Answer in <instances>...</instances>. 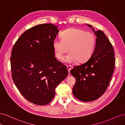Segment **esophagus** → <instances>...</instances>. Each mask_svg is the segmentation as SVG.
<instances>
[{"label": "esophagus", "mask_w": 125, "mask_h": 125, "mask_svg": "<svg viewBox=\"0 0 125 125\" xmlns=\"http://www.w3.org/2000/svg\"><path fill=\"white\" fill-rule=\"evenodd\" d=\"M67 69L68 70L69 73H70V71L71 69V66H69V65H67Z\"/></svg>", "instance_id": "34e87169"}]
</instances>
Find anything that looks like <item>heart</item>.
Segmentation results:
<instances>
[{
	"label": "heart",
	"instance_id": "1",
	"mask_svg": "<svg viewBox=\"0 0 125 125\" xmlns=\"http://www.w3.org/2000/svg\"><path fill=\"white\" fill-rule=\"evenodd\" d=\"M62 39L56 38L52 46L56 58L62 60L63 56L70 52L64 58L67 63L86 62L93 55L96 44L95 35L91 32L84 30L71 28L62 33Z\"/></svg>",
	"mask_w": 125,
	"mask_h": 125
}]
</instances>
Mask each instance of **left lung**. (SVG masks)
Masks as SVG:
<instances>
[{
	"label": "left lung",
	"instance_id": "left-lung-1",
	"mask_svg": "<svg viewBox=\"0 0 125 125\" xmlns=\"http://www.w3.org/2000/svg\"><path fill=\"white\" fill-rule=\"evenodd\" d=\"M95 47L91 58L84 63L75 66L70 73L76 79L73 89L74 96L83 102L99 99L106 90L113 73L115 58L110 41L101 30L95 31Z\"/></svg>",
	"mask_w": 125,
	"mask_h": 125
}]
</instances>
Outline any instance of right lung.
<instances>
[{"label":"right lung","mask_w":125,"mask_h":125,"mask_svg":"<svg viewBox=\"0 0 125 125\" xmlns=\"http://www.w3.org/2000/svg\"><path fill=\"white\" fill-rule=\"evenodd\" d=\"M58 32L54 24L37 25L19 37L11 51L12 80L22 95L36 105L50 103L56 86L68 74L55 57L52 42Z\"/></svg>","instance_id":"obj_1"}]
</instances>
